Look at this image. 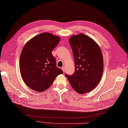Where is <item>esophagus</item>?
<instances>
[{"instance_id": "1", "label": "esophagus", "mask_w": 128, "mask_h": 128, "mask_svg": "<svg viewBox=\"0 0 128 128\" xmlns=\"http://www.w3.org/2000/svg\"><path fill=\"white\" fill-rule=\"evenodd\" d=\"M62 70L63 71V72H65V68H64V67H62Z\"/></svg>"}]
</instances>
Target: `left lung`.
I'll list each match as a JSON object with an SVG mask.
<instances>
[{
    "mask_svg": "<svg viewBox=\"0 0 128 128\" xmlns=\"http://www.w3.org/2000/svg\"><path fill=\"white\" fill-rule=\"evenodd\" d=\"M75 64V72L66 74L75 91L80 94L92 92L99 83L103 72V58L99 45L83 34L69 39Z\"/></svg>",
    "mask_w": 128,
    "mask_h": 128,
    "instance_id": "left-lung-1",
    "label": "left lung"
}]
</instances>
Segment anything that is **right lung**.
<instances>
[{
  "label": "right lung",
  "mask_w": 128,
  "mask_h": 128,
  "mask_svg": "<svg viewBox=\"0 0 128 128\" xmlns=\"http://www.w3.org/2000/svg\"><path fill=\"white\" fill-rule=\"evenodd\" d=\"M60 40L57 36L43 32L25 44L20 56V68L22 80L30 88L37 92L46 90L63 73L52 54Z\"/></svg>",
  "instance_id": "obj_1"
}]
</instances>
